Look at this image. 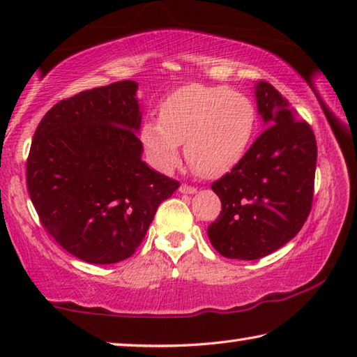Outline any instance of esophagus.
<instances>
[{"label":"esophagus","instance_id":"obj_1","mask_svg":"<svg viewBox=\"0 0 357 357\" xmlns=\"http://www.w3.org/2000/svg\"><path fill=\"white\" fill-rule=\"evenodd\" d=\"M180 193H183V195H193V193H196V188L195 186H191V185H180Z\"/></svg>","mask_w":357,"mask_h":357}]
</instances>
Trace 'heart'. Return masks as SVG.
Wrapping results in <instances>:
<instances>
[{"mask_svg":"<svg viewBox=\"0 0 357 357\" xmlns=\"http://www.w3.org/2000/svg\"><path fill=\"white\" fill-rule=\"evenodd\" d=\"M255 130V108L248 97L227 87L188 84L161 105L160 121L142 128V144L153 166L171 172L186 144L190 166L202 177H218L249 150Z\"/></svg>","mask_w":357,"mask_h":357,"instance_id":"heart-1","label":"heart"}]
</instances>
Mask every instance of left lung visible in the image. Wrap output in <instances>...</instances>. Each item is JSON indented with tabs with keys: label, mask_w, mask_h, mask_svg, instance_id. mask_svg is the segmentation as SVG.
I'll return each mask as SVG.
<instances>
[{
	"label": "left lung",
	"mask_w": 357,
	"mask_h": 357,
	"mask_svg": "<svg viewBox=\"0 0 357 357\" xmlns=\"http://www.w3.org/2000/svg\"><path fill=\"white\" fill-rule=\"evenodd\" d=\"M266 129L231 172L212 183L222 201L211 244L227 259L257 260L282 248L308 218L317 160L311 126L270 83L255 87Z\"/></svg>",
	"instance_id": "obj_1"
}]
</instances>
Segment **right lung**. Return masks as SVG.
<instances>
[{
  "mask_svg": "<svg viewBox=\"0 0 357 357\" xmlns=\"http://www.w3.org/2000/svg\"><path fill=\"white\" fill-rule=\"evenodd\" d=\"M137 87L124 79L60 100L31 140L26 186L40 222L87 263L129 259L180 186L142 161Z\"/></svg>",
  "mask_w": 357,
  "mask_h": 357,
  "instance_id": "obj_1",
  "label": "right lung"
}]
</instances>
